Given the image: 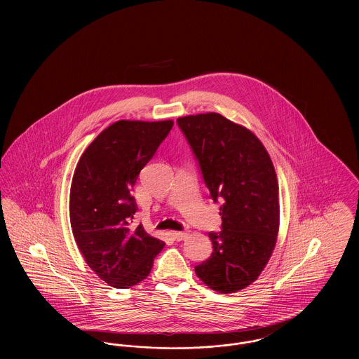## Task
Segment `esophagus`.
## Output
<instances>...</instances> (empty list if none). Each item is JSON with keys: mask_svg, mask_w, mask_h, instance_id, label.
<instances>
[{"mask_svg": "<svg viewBox=\"0 0 359 359\" xmlns=\"http://www.w3.org/2000/svg\"><path fill=\"white\" fill-rule=\"evenodd\" d=\"M172 236H173V238L176 239V241H182V239L187 237L188 233L187 231H173Z\"/></svg>", "mask_w": 359, "mask_h": 359, "instance_id": "34e87169", "label": "esophagus"}]
</instances>
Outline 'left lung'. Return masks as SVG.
<instances>
[{
    "mask_svg": "<svg viewBox=\"0 0 359 359\" xmlns=\"http://www.w3.org/2000/svg\"><path fill=\"white\" fill-rule=\"evenodd\" d=\"M198 160L210 198L219 203L222 230L211 231L212 253L195 266L211 290L231 293L250 285L272 256L280 223L272 160L249 129L218 113L177 118Z\"/></svg>",
    "mask_w": 359,
    "mask_h": 359,
    "instance_id": "left-lung-1",
    "label": "left lung"
}]
</instances>
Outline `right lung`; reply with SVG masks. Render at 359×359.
Listing matches in <instances>:
<instances>
[{
    "mask_svg": "<svg viewBox=\"0 0 359 359\" xmlns=\"http://www.w3.org/2000/svg\"><path fill=\"white\" fill-rule=\"evenodd\" d=\"M173 121H117L81 156L69 191V221L87 265L114 288H130L154 266L164 242L133 224L140 171L168 136Z\"/></svg>",
    "mask_w": 359,
    "mask_h": 359,
    "instance_id": "add662e5",
    "label": "right lung"
}]
</instances>
